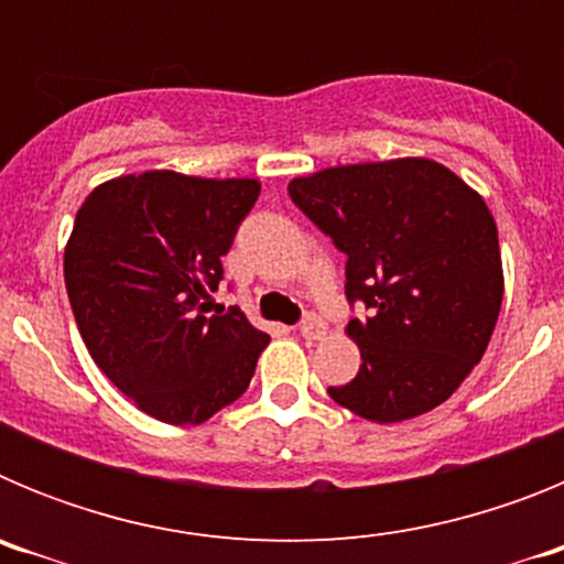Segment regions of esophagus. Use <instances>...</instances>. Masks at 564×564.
Returning <instances> with one entry per match:
<instances>
[{
  "mask_svg": "<svg viewBox=\"0 0 564 564\" xmlns=\"http://www.w3.org/2000/svg\"><path fill=\"white\" fill-rule=\"evenodd\" d=\"M299 330H302V336H305V338H313V341H316V338L325 336L327 327H325V322L316 316V313H311V316L302 322V327H299Z\"/></svg>",
  "mask_w": 564,
  "mask_h": 564,
  "instance_id": "esophagus-1",
  "label": "esophagus"
}]
</instances>
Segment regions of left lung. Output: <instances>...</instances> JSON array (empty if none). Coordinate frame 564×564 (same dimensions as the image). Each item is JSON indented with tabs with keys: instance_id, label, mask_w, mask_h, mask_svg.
Returning <instances> with one entry per match:
<instances>
[{
	"instance_id": "left-lung-1",
	"label": "left lung",
	"mask_w": 564,
	"mask_h": 564,
	"mask_svg": "<svg viewBox=\"0 0 564 564\" xmlns=\"http://www.w3.org/2000/svg\"><path fill=\"white\" fill-rule=\"evenodd\" d=\"M291 200L347 257V333L361 350L330 398L376 423L441 406L475 370L502 305L495 217L475 188L426 158L296 177Z\"/></svg>"
}]
</instances>
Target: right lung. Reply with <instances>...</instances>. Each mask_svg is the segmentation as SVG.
<instances>
[{
  "label": "right lung",
  "instance_id": "add662e5",
  "mask_svg": "<svg viewBox=\"0 0 564 564\" xmlns=\"http://www.w3.org/2000/svg\"><path fill=\"white\" fill-rule=\"evenodd\" d=\"M259 181L177 172L101 183L76 214L64 282L93 361L134 406L197 426L237 401L271 336L239 307L212 313ZM220 312V311H217Z\"/></svg>",
  "mask_w": 564,
  "mask_h": 564
}]
</instances>
